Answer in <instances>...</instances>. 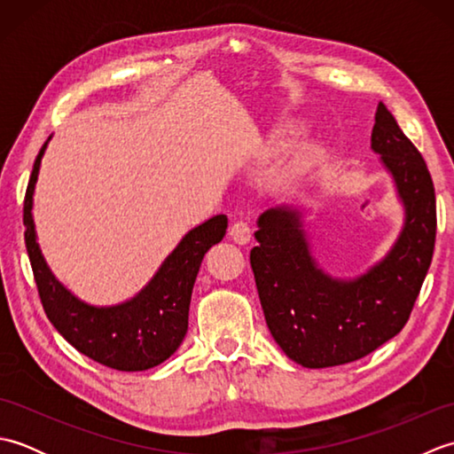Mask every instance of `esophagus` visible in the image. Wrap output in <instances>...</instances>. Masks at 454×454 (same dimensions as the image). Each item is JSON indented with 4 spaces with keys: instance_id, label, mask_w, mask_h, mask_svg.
I'll return each mask as SVG.
<instances>
[{
    "instance_id": "34e87169",
    "label": "esophagus",
    "mask_w": 454,
    "mask_h": 454,
    "mask_svg": "<svg viewBox=\"0 0 454 454\" xmlns=\"http://www.w3.org/2000/svg\"><path fill=\"white\" fill-rule=\"evenodd\" d=\"M230 236L236 244L244 246L247 244L249 239H252V224H249L247 220H236L232 226H230Z\"/></svg>"
}]
</instances>
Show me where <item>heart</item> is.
<instances>
[{
	"mask_svg": "<svg viewBox=\"0 0 454 454\" xmlns=\"http://www.w3.org/2000/svg\"><path fill=\"white\" fill-rule=\"evenodd\" d=\"M298 134H301V127H298V124H291V127H286V129H283L281 132H278V140L281 142H291V140H294Z\"/></svg>",
	"mask_w": 454,
	"mask_h": 454,
	"instance_id": "heart-1",
	"label": "heart"
}]
</instances>
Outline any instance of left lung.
Returning <instances> with one entry per match:
<instances>
[{"instance_id": "1", "label": "left lung", "mask_w": 454, "mask_h": 454, "mask_svg": "<svg viewBox=\"0 0 454 454\" xmlns=\"http://www.w3.org/2000/svg\"><path fill=\"white\" fill-rule=\"evenodd\" d=\"M371 146L406 208L392 252L355 281L327 277L308 249L298 210L263 212L249 254L269 332L288 359L308 366L353 363L379 349L410 320L437 234L435 187L426 160L379 103Z\"/></svg>"}]
</instances>
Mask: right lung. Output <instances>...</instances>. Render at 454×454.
Wrapping results in <instances>:
<instances>
[{"label": "right lung", "instance_id": "1", "mask_svg": "<svg viewBox=\"0 0 454 454\" xmlns=\"http://www.w3.org/2000/svg\"><path fill=\"white\" fill-rule=\"evenodd\" d=\"M48 140L35 160L23 205L25 246L48 320L67 343L109 369H152L169 359L185 337L199 267L208 249L224 238L228 218L218 215L192 228L132 301L111 308L85 304L56 281L36 244L33 192Z\"/></svg>", "mask_w": 454, "mask_h": 454}]
</instances>
